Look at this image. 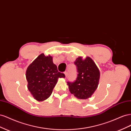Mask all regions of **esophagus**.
<instances>
[{
	"mask_svg": "<svg viewBox=\"0 0 131 131\" xmlns=\"http://www.w3.org/2000/svg\"><path fill=\"white\" fill-rule=\"evenodd\" d=\"M64 74H65V76H66V78L68 77V72H66L65 73H64Z\"/></svg>",
	"mask_w": 131,
	"mask_h": 131,
	"instance_id": "obj_1",
	"label": "esophagus"
}]
</instances>
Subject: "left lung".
<instances>
[{
	"label": "left lung",
	"mask_w": 131,
	"mask_h": 131,
	"mask_svg": "<svg viewBox=\"0 0 131 131\" xmlns=\"http://www.w3.org/2000/svg\"><path fill=\"white\" fill-rule=\"evenodd\" d=\"M78 73L74 82H67L70 93L81 100L90 98L97 89L100 72L96 63L90 57L83 59L79 57L74 62Z\"/></svg>",
	"instance_id": "obj_1"
}]
</instances>
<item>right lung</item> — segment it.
<instances>
[{"label":"right lung","instance_id":"obj_1","mask_svg":"<svg viewBox=\"0 0 131 131\" xmlns=\"http://www.w3.org/2000/svg\"><path fill=\"white\" fill-rule=\"evenodd\" d=\"M26 76L28 89L34 99L40 102L51 96L58 79L65 75L58 72L52 56L41 53L28 67Z\"/></svg>","mask_w":131,"mask_h":131}]
</instances>
